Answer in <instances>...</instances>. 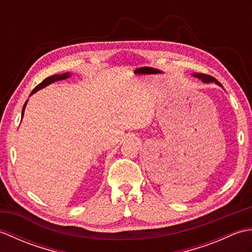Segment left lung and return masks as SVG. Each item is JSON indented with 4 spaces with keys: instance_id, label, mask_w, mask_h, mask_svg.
I'll return each instance as SVG.
<instances>
[{
    "instance_id": "left-lung-1",
    "label": "left lung",
    "mask_w": 252,
    "mask_h": 252,
    "mask_svg": "<svg viewBox=\"0 0 252 252\" xmlns=\"http://www.w3.org/2000/svg\"><path fill=\"white\" fill-rule=\"evenodd\" d=\"M192 76L198 78L199 80H201V81H202L203 83H211V82H215L216 84H218V85H220V87H222V84H221L220 82H219L216 78H213V77H211V76H208V74H205V73H196V72H195L194 74H192Z\"/></svg>"
}]
</instances>
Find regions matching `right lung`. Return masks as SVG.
Returning a JSON list of instances; mask_svg holds the SVG:
<instances>
[{"label": "right lung", "mask_w": 252, "mask_h": 252, "mask_svg": "<svg viewBox=\"0 0 252 252\" xmlns=\"http://www.w3.org/2000/svg\"><path fill=\"white\" fill-rule=\"evenodd\" d=\"M69 77H70V73L66 72V73H63V74H54V76L46 78V79H44L43 81H42L40 84L36 85V87L33 89V91H32V92H31L30 96H31L32 94H34V93L36 92V91H39V90H41V89H43V88L47 87V85L53 83V82L60 81V80H65V79H68ZM27 103H28V100H26V103H25V105H24V107H23V111H21V119H23V117H24V112H25V108H26Z\"/></svg>", "instance_id": "obj_1"}]
</instances>
